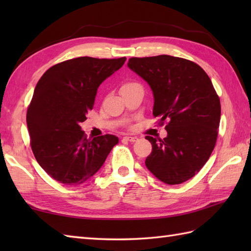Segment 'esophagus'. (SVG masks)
Masks as SVG:
<instances>
[{"instance_id": "34e87169", "label": "esophagus", "mask_w": 251, "mask_h": 251, "mask_svg": "<svg viewBox=\"0 0 251 251\" xmlns=\"http://www.w3.org/2000/svg\"><path fill=\"white\" fill-rule=\"evenodd\" d=\"M125 139L130 141V142H135V141L138 140V138H137V137H134V136H126Z\"/></svg>"}]
</instances>
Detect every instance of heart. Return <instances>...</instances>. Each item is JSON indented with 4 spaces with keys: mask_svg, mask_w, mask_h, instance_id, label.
Wrapping results in <instances>:
<instances>
[{
    "mask_svg": "<svg viewBox=\"0 0 251 251\" xmlns=\"http://www.w3.org/2000/svg\"><path fill=\"white\" fill-rule=\"evenodd\" d=\"M131 84H132V83H127V84H124V85H123V86H127V85H131ZM123 86H122V87H123Z\"/></svg>",
    "mask_w": 251,
    "mask_h": 251,
    "instance_id": "b5f03b06",
    "label": "heart"
}]
</instances>
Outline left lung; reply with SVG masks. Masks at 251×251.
Returning <instances> with one entry per match:
<instances>
[{"instance_id": "obj_1", "label": "left lung", "mask_w": 251, "mask_h": 251, "mask_svg": "<svg viewBox=\"0 0 251 251\" xmlns=\"http://www.w3.org/2000/svg\"><path fill=\"white\" fill-rule=\"evenodd\" d=\"M127 66L150 85L153 115L162 124L168 121L166 138L146 137L152 145L146 166L164 183H182L200 172L214 151L220 99L206 72L183 58L134 57Z\"/></svg>"}]
</instances>
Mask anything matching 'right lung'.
I'll list each match as a JSON object with an SVG mask.
<instances>
[{
    "label": "right lung",
    "mask_w": 251,
    "mask_h": 251,
    "mask_svg": "<svg viewBox=\"0 0 251 251\" xmlns=\"http://www.w3.org/2000/svg\"><path fill=\"white\" fill-rule=\"evenodd\" d=\"M125 60L74 58L52 66L37 82L26 111L31 149L40 166L58 182L84 183L119 142L113 135L87 139L81 123L93 109L100 84Z\"/></svg>",
    "instance_id": "1"
}]
</instances>
